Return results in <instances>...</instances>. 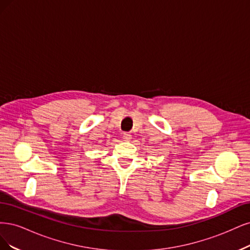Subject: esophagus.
<instances>
[{
	"label": "esophagus",
	"mask_w": 250,
	"mask_h": 250,
	"mask_svg": "<svg viewBox=\"0 0 250 250\" xmlns=\"http://www.w3.org/2000/svg\"><path fill=\"white\" fill-rule=\"evenodd\" d=\"M123 138H124V140H125V141H130L131 138H132V136H131L130 134H128V133H124Z\"/></svg>",
	"instance_id": "esophagus-1"
}]
</instances>
